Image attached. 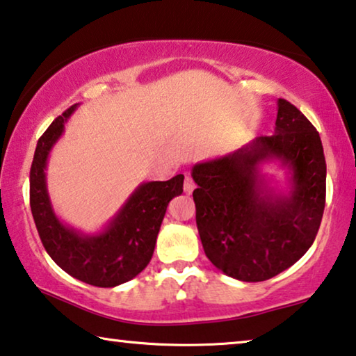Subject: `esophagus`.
<instances>
[{"label":"esophagus","mask_w":356,"mask_h":356,"mask_svg":"<svg viewBox=\"0 0 356 356\" xmlns=\"http://www.w3.org/2000/svg\"><path fill=\"white\" fill-rule=\"evenodd\" d=\"M193 188H195V182H193V179H191V176L190 174H185V184H184V190H185V193H191V191H193Z\"/></svg>","instance_id":"34e87169"}]
</instances>
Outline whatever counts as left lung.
<instances>
[{
    "label": "left lung",
    "instance_id": "1",
    "mask_svg": "<svg viewBox=\"0 0 356 356\" xmlns=\"http://www.w3.org/2000/svg\"><path fill=\"white\" fill-rule=\"evenodd\" d=\"M277 106L273 136L191 169L202 249L213 266L242 282L268 280L295 264L314 244L325 211L320 134L289 101L280 98ZM269 159L292 171L286 197L274 195L259 174Z\"/></svg>",
    "mask_w": 356,
    "mask_h": 356
}]
</instances>
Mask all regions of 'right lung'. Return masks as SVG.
<instances>
[{"label":"right lung","instance_id":"right-lung-1","mask_svg":"<svg viewBox=\"0 0 356 356\" xmlns=\"http://www.w3.org/2000/svg\"><path fill=\"white\" fill-rule=\"evenodd\" d=\"M76 107L56 117L38 140L30 169L31 213L44 249L65 273L88 285L111 289L136 277L149 264L169 201L184 191V176L140 184L99 234L87 236L66 227L50 204L46 166Z\"/></svg>","mask_w":356,"mask_h":356}]
</instances>
